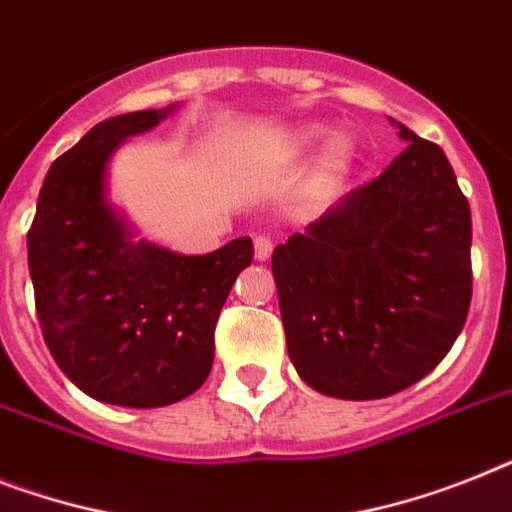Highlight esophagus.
Wrapping results in <instances>:
<instances>
[{
	"instance_id": "1",
	"label": "esophagus",
	"mask_w": 512,
	"mask_h": 512,
	"mask_svg": "<svg viewBox=\"0 0 512 512\" xmlns=\"http://www.w3.org/2000/svg\"><path fill=\"white\" fill-rule=\"evenodd\" d=\"M253 256H256V261L269 259V256H272V240L261 238V235L253 240Z\"/></svg>"
}]
</instances>
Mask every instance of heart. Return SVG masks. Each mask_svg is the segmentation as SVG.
<instances>
[{
  "label": "heart",
  "instance_id": "b5f03b06",
  "mask_svg": "<svg viewBox=\"0 0 512 512\" xmlns=\"http://www.w3.org/2000/svg\"><path fill=\"white\" fill-rule=\"evenodd\" d=\"M329 128L322 122H303L295 128L277 130L269 138H264L261 146L248 149L243 154V162L251 167L259 164H290L298 159H306L314 154L324 141H327ZM358 159V146L348 135H335L332 141L324 146L316 170L306 185V201L311 206H324L327 201L337 196V190L345 185L348 175L353 172Z\"/></svg>",
  "mask_w": 512,
  "mask_h": 512
}]
</instances>
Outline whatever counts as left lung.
<instances>
[{"mask_svg": "<svg viewBox=\"0 0 512 512\" xmlns=\"http://www.w3.org/2000/svg\"><path fill=\"white\" fill-rule=\"evenodd\" d=\"M403 154L272 253L287 356L316 392L390 398L447 356L471 303V209L437 143Z\"/></svg>", "mask_w": 512, "mask_h": 512, "instance_id": "obj_1", "label": "left lung"}]
</instances>
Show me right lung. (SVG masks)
I'll list each match as a JSON object with an SVG mask.
<instances>
[{
  "label": "right lung",
  "mask_w": 512,
  "mask_h": 512,
  "mask_svg": "<svg viewBox=\"0 0 512 512\" xmlns=\"http://www.w3.org/2000/svg\"><path fill=\"white\" fill-rule=\"evenodd\" d=\"M177 104L109 117L49 167L28 232L36 314L65 377L101 403L162 408L188 398L214 363V327L251 238L204 256L138 240L112 201L109 164Z\"/></svg>",
  "instance_id": "1"
}]
</instances>
